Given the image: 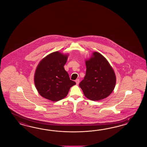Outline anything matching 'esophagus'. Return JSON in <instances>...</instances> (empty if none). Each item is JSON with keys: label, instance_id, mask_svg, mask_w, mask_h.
<instances>
[{"label": "esophagus", "instance_id": "esophagus-1", "mask_svg": "<svg viewBox=\"0 0 147 147\" xmlns=\"http://www.w3.org/2000/svg\"><path fill=\"white\" fill-rule=\"evenodd\" d=\"M76 81V84L78 85V84H79V79H77L76 80V81Z\"/></svg>", "mask_w": 147, "mask_h": 147}]
</instances>
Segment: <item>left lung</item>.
I'll use <instances>...</instances> for the list:
<instances>
[{"label":"left lung","mask_w":147,"mask_h":147,"mask_svg":"<svg viewBox=\"0 0 147 147\" xmlns=\"http://www.w3.org/2000/svg\"><path fill=\"white\" fill-rule=\"evenodd\" d=\"M85 63L86 74L79 84L84 96L93 101L108 97L116 86V76L112 67L105 57L96 51Z\"/></svg>","instance_id":"left-lung-1"}]
</instances>
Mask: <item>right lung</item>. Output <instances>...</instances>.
I'll use <instances>...</instances> for the list:
<instances>
[{
    "label": "right lung",
    "instance_id": "add662e5",
    "mask_svg": "<svg viewBox=\"0 0 147 147\" xmlns=\"http://www.w3.org/2000/svg\"><path fill=\"white\" fill-rule=\"evenodd\" d=\"M68 57V54L55 51L39 63L34 73V82L41 96L52 101L61 100L76 84L64 68Z\"/></svg>",
    "mask_w": 147,
    "mask_h": 147
}]
</instances>
